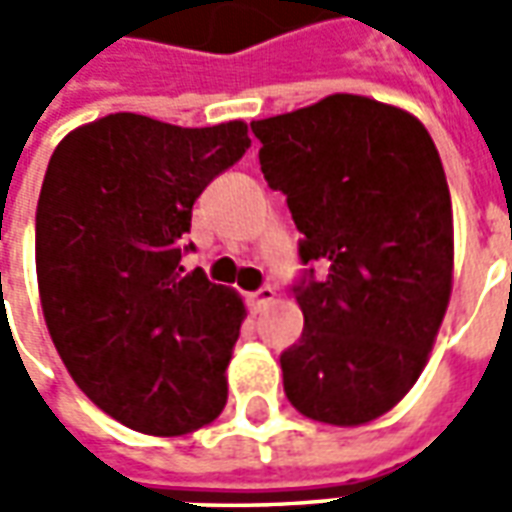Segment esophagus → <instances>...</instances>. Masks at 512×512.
I'll list each match as a JSON object with an SVG mask.
<instances>
[{
    "instance_id": "esophagus-1",
    "label": "esophagus",
    "mask_w": 512,
    "mask_h": 512,
    "mask_svg": "<svg viewBox=\"0 0 512 512\" xmlns=\"http://www.w3.org/2000/svg\"><path fill=\"white\" fill-rule=\"evenodd\" d=\"M246 301H249L252 312H263L268 304L274 301V288H268L266 285V288L255 290V293H249V296H246Z\"/></svg>"
}]
</instances>
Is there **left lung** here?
Here are the masks:
<instances>
[{"instance_id": "left-lung-1", "label": "left lung", "mask_w": 512, "mask_h": 512, "mask_svg": "<svg viewBox=\"0 0 512 512\" xmlns=\"http://www.w3.org/2000/svg\"><path fill=\"white\" fill-rule=\"evenodd\" d=\"M260 169L288 197L304 266L299 343L282 351L304 417L365 425L428 362L452 290V202L439 150L397 106L337 93L255 120Z\"/></svg>"}]
</instances>
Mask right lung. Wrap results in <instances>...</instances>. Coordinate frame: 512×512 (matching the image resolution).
Returning a JSON list of instances; mask_svg holds the SVG:
<instances>
[{
    "mask_svg": "<svg viewBox=\"0 0 512 512\" xmlns=\"http://www.w3.org/2000/svg\"><path fill=\"white\" fill-rule=\"evenodd\" d=\"M252 145L246 123L180 128L117 112L71 131L35 213L43 318L73 381L126 428L183 436L227 403L235 290L183 274L191 208Z\"/></svg>",
    "mask_w": 512,
    "mask_h": 512,
    "instance_id": "right-lung-1",
    "label": "right lung"
}]
</instances>
